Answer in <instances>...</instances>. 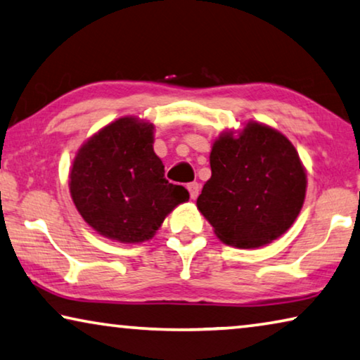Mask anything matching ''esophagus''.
<instances>
[{
  "label": "esophagus",
  "mask_w": 360,
  "mask_h": 360,
  "mask_svg": "<svg viewBox=\"0 0 360 360\" xmlns=\"http://www.w3.org/2000/svg\"><path fill=\"white\" fill-rule=\"evenodd\" d=\"M187 191H189V195L192 200H194V198L198 197V192H200V184H198V182H189V184H187Z\"/></svg>",
  "instance_id": "obj_1"
}]
</instances>
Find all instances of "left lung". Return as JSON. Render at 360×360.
I'll return each instance as SVG.
<instances>
[{
    "mask_svg": "<svg viewBox=\"0 0 360 360\" xmlns=\"http://www.w3.org/2000/svg\"><path fill=\"white\" fill-rule=\"evenodd\" d=\"M212 178L197 207L224 244L254 249L280 238L302 208L307 176L281 132L249 122L239 137L226 132L210 153Z\"/></svg>",
    "mask_w": 360,
    "mask_h": 360,
    "instance_id": "left-lung-1",
    "label": "left lung"
}]
</instances>
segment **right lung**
<instances>
[{
    "instance_id": "add662e5",
    "label": "right lung",
    "mask_w": 360,
    "mask_h": 360,
    "mask_svg": "<svg viewBox=\"0 0 360 360\" xmlns=\"http://www.w3.org/2000/svg\"><path fill=\"white\" fill-rule=\"evenodd\" d=\"M69 187L74 205L96 233L124 244L153 238L186 187L165 178L153 152V126L120 117L90 137L76 155Z\"/></svg>"
}]
</instances>
